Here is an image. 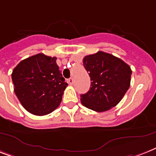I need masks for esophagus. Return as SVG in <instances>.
<instances>
[{
    "instance_id": "obj_1",
    "label": "esophagus",
    "mask_w": 156,
    "mask_h": 156,
    "mask_svg": "<svg viewBox=\"0 0 156 156\" xmlns=\"http://www.w3.org/2000/svg\"><path fill=\"white\" fill-rule=\"evenodd\" d=\"M68 82H69V84L70 85V86H72V85L74 84V79L72 78H69V79H68Z\"/></svg>"
}]
</instances>
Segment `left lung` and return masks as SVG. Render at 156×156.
I'll return each mask as SVG.
<instances>
[{
	"label": "left lung",
	"mask_w": 156,
	"mask_h": 156,
	"mask_svg": "<svg viewBox=\"0 0 156 156\" xmlns=\"http://www.w3.org/2000/svg\"><path fill=\"white\" fill-rule=\"evenodd\" d=\"M83 66L91 84L89 91L81 94L82 105L97 112L115 107L130 87L131 67L120 58L102 51L85 57Z\"/></svg>",
	"instance_id": "1"
}]
</instances>
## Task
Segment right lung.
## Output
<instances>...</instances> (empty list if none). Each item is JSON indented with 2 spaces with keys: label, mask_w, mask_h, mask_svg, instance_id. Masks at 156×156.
Returning <instances> with one entry per match:
<instances>
[{
  "label": "right lung",
  "mask_w": 156,
  "mask_h": 156,
  "mask_svg": "<svg viewBox=\"0 0 156 156\" xmlns=\"http://www.w3.org/2000/svg\"><path fill=\"white\" fill-rule=\"evenodd\" d=\"M57 58L37 54L24 59L12 73L14 92L24 108L35 115L58 108L68 86L57 65Z\"/></svg>",
  "instance_id": "right-lung-1"
}]
</instances>
